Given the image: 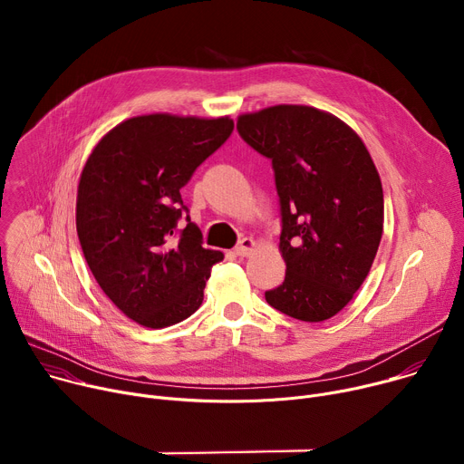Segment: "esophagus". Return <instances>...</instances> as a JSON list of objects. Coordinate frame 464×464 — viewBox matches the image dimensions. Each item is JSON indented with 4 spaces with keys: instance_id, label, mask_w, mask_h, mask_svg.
<instances>
[{
    "instance_id": "34e87169",
    "label": "esophagus",
    "mask_w": 464,
    "mask_h": 464,
    "mask_svg": "<svg viewBox=\"0 0 464 464\" xmlns=\"http://www.w3.org/2000/svg\"><path fill=\"white\" fill-rule=\"evenodd\" d=\"M253 249H255V240L253 238H242L233 253L237 256H247V255H251Z\"/></svg>"
}]
</instances>
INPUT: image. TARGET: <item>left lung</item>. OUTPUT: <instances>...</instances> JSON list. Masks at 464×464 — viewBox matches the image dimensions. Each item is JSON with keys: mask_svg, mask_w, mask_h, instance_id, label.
<instances>
[{"mask_svg": "<svg viewBox=\"0 0 464 464\" xmlns=\"http://www.w3.org/2000/svg\"><path fill=\"white\" fill-rule=\"evenodd\" d=\"M242 140L272 160L281 202L283 285L266 301L301 321H324L363 285L383 231V192L356 131L324 110L277 104L237 119Z\"/></svg>", "mask_w": 464, "mask_h": 464, "instance_id": "obj_1", "label": "left lung"}]
</instances>
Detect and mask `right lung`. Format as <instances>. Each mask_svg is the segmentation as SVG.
<instances>
[{"label": "right lung", "mask_w": 464, "mask_h": 464, "mask_svg": "<svg viewBox=\"0 0 464 464\" xmlns=\"http://www.w3.org/2000/svg\"><path fill=\"white\" fill-rule=\"evenodd\" d=\"M229 115L147 113L101 138L77 190V233L88 266L108 299L147 328L187 319L204 301L222 251L202 246L187 218L176 229L179 188L231 136Z\"/></svg>", "instance_id": "obj_1"}]
</instances>
